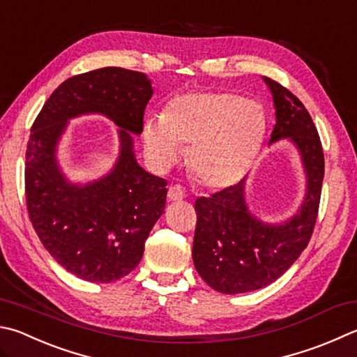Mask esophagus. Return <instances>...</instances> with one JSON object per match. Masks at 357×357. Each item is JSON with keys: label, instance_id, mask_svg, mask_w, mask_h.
<instances>
[{"label": "esophagus", "instance_id": "esophagus-1", "mask_svg": "<svg viewBox=\"0 0 357 357\" xmlns=\"http://www.w3.org/2000/svg\"><path fill=\"white\" fill-rule=\"evenodd\" d=\"M167 197H168V199H170V201H181V199L185 197V192H184V189L179 184H174V185L168 187Z\"/></svg>", "mask_w": 357, "mask_h": 357}]
</instances>
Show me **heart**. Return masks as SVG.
<instances>
[{
  "mask_svg": "<svg viewBox=\"0 0 357 357\" xmlns=\"http://www.w3.org/2000/svg\"><path fill=\"white\" fill-rule=\"evenodd\" d=\"M265 134V115L255 101L232 92L184 95L162 119L146 121L145 148L159 165L189 148L187 165L199 184L223 189L248 172Z\"/></svg>",
  "mask_w": 357,
  "mask_h": 357,
  "instance_id": "b5f03b06",
  "label": "heart"
}]
</instances>
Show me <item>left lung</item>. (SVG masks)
<instances>
[{"mask_svg": "<svg viewBox=\"0 0 357 357\" xmlns=\"http://www.w3.org/2000/svg\"><path fill=\"white\" fill-rule=\"evenodd\" d=\"M273 95L276 125L270 144L290 139L301 154L307 192L301 209L282 225L252 217L243 199V183L195 201L197 228L193 264L199 276L220 294H245L268 286L290 268L315 228L321 197L325 156L320 135L306 107L289 89L264 77Z\"/></svg>", "mask_w": 357, "mask_h": 357, "instance_id": "8db88e82", "label": "left lung"}]
</instances>
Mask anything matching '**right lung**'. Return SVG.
<instances>
[{
    "mask_svg": "<svg viewBox=\"0 0 357 357\" xmlns=\"http://www.w3.org/2000/svg\"><path fill=\"white\" fill-rule=\"evenodd\" d=\"M151 95L144 73L98 68L63 81L32 123L24 165L31 223L57 264L84 281L111 282L131 273L164 213L167 181L145 172L132 153L131 132L144 131ZM89 112L121 128V156L107 177L75 186L56 167L55 146L66 120Z\"/></svg>",
    "mask_w": 357,
    "mask_h": 357,
    "instance_id": "add662e5",
    "label": "right lung"
}]
</instances>
